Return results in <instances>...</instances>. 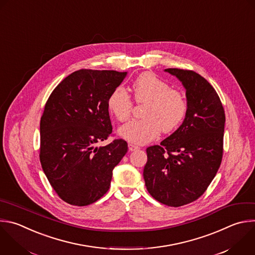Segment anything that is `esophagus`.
<instances>
[{
  "mask_svg": "<svg viewBox=\"0 0 255 255\" xmlns=\"http://www.w3.org/2000/svg\"><path fill=\"white\" fill-rule=\"evenodd\" d=\"M128 148H129L130 151H135V150L139 149V147L137 145H134V144H131V143L128 144Z\"/></svg>",
  "mask_w": 255,
  "mask_h": 255,
  "instance_id": "34e87169",
  "label": "esophagus"
}]
</instances>
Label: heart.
Here are the masks:
<instances>
[{"instance_id": "1", "label": "heart", "mask_w": 255, "mask_h": 255, "mask_svg": "<svg viewBox=\"0 0 255 255\" xmlns=\"http://www.w3.org/2000/svg\"><path fill=\"white\" fill-rule=\"evenodd\" d=\"M136 104H146L142 120H133L119 130L121 137L135 144H146L160 133H170L184 121L188 103L184 94L150 72L140 74L132 85ZM109 112L120 122L127 121L133 112V101L123 88L115 89L108 98Z\"/></svg>"}]
</instances>
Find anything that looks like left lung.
<instances>
[{"mask_svg": "<svg viewBox=\"0 0 255 255\" xmlns=\"http://www.w3.org/2000/svg\"><path fill=\"white\" fill-rule=\"evenodd\" d=\"M186 89L188 111L182 125L160 145L146 149L143 177L150 195L179 207L197 200L215 177L223 155L225 113L210 83L192 70L165 69Z\"/></svg>", "mask_w": 255, "mask_h": 255, "instance_id": "8db88e82", "label": "left lung"}]
</instances>
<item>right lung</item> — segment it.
<instances>
[{
    "label": "right lung",
    "mask_w": 255,
    "mask_h": 255,
    "mask_svg": "<svg viewBox=\"0 0 255 255\" xmlns=\"http://www.w3.org/2000/svg\"><path fill=\"white\" fill-rule=\"evenodd\" d=\"M126 72L81 69L66 77L48 98L40 122V162L58 196L75 206L100 199L128 144L114 139L107 107Z\"/></svg>",
    "instance_id": "obj_1"
}]
</instances>
